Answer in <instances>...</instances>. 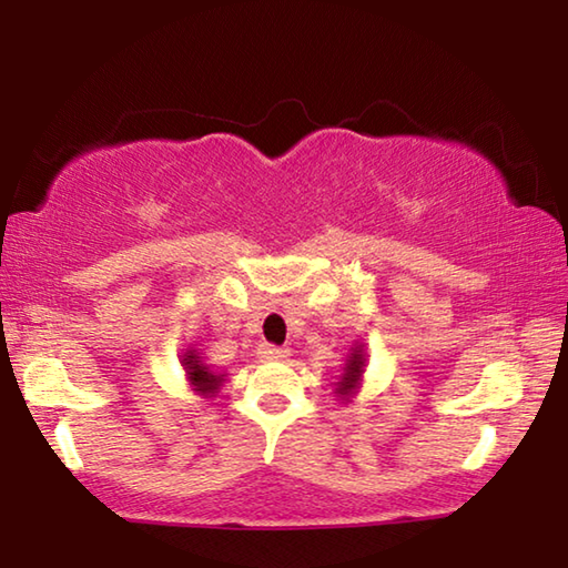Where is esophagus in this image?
<instances>
[{"instance_id": "esophagus-1", "label": "esophagus", "mask_w": 568, "mask_h": 568, "mask_svg": "<svg viewBox=\"0 0 568 568\" xmlns=\"http://www.w3.org/2000/svg\"><path fill=\"white\" fill-rule=\"evenodd\" d=\"M257 355H261V361H285L287 348H281V345H271V343H263L261 348H257Z\"/></svg>"}]
</instances>
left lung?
I'll return each mask as SVG.
<instances>
[{
    "label": "left lung",
    "mask_w": 568,
    "mask_h": 568,
    "mask_svg": "<svg viewBox=\"0 0 568 568\" xmlns=\"http://www.w3.org/2000/svg\"><path fill=\"white\" fill-rule=\"evenodd\" d=\"M363 363H365V358H363V351H361V348H355V351L351 353V361L345 363L343 376H341V381H338V393H341V396H351L353 388H355V383L361 381Z\"/></svg>",
    "instance_id": "obj_1"
}]
</instances>
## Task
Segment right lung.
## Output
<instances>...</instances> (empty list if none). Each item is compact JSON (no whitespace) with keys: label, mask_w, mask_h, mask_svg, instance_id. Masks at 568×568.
I'll return each mask as SVG.
<instances>
[{"label":"right lung","mask_w":568,"mask_h":568,"mask_svg":"<svg viewBox=\"0 0 568 568\" xmlns=\"http://www.w3.org/2000/svg\"><path fill=\"white\" fill-rule=\"evenodd\" d=\"M185 371L192 381V386H195V390L203 393V396H213V393H217L220 383H223V376H217V373L210 371V365L200 361V355L195 351H190L185 355Z\"/></svg>","instance_id":"add662e5"}]
</instances>
